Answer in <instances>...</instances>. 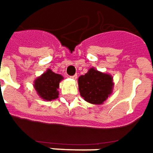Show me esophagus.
Here are the masks:
<instances>
[{"label":"esophagus","instance_id":"34e87169","mask_svg":"<svg viewBox=\"0 0 153 153\" xmlns=\"http://www.w3.org/2000/svg\"><path fill=\"white\" fill-rule=\"evenodd\" d=\"M71 78H73V79H76V78H77V74L73 75V76H71Z\"/></svg>","mask_w":153,"mask_h":153}]
</instances>
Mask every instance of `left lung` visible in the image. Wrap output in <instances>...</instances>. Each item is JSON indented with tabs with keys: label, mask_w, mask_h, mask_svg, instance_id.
<instances>
[{
	"label": "left lung",
	"mask_w": 153,
	"mask_h": 153,
	"mask_svg": "<svg viewBox=\"0 0 153 153\" xmlns=\"http://www.w3.org/2000/svg\"><path fill=\"white\" fill-rule=\"evenodd\" d=\"M113 78L109 74L91 68L87 73L78 78L79 91L85 101L100 105L111 94Z\"/></svg>",
	"instance_id": "obj_1"
}]
</instances>
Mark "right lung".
I'll return each instance as SVG.
<instances>
[{
    "mask_svg": "<svg viewBox=\"0 0 153 153\" xmlns=\"http://www.w3.org/2000/svg\"><path fill=\"white\" fill-rule=\"evenodd\" d=\"M62 79L63 77L61 75L56 74L48 69L45 73L35 80L33 85L42 99L52 100L58 97L57 89L59 88V82Z\"/></svg>",
    "mask_w": 153,
    "mask_h": 153,
    "instance_id": "obj_1",
    "label": "right lung"
}]
</instances>
